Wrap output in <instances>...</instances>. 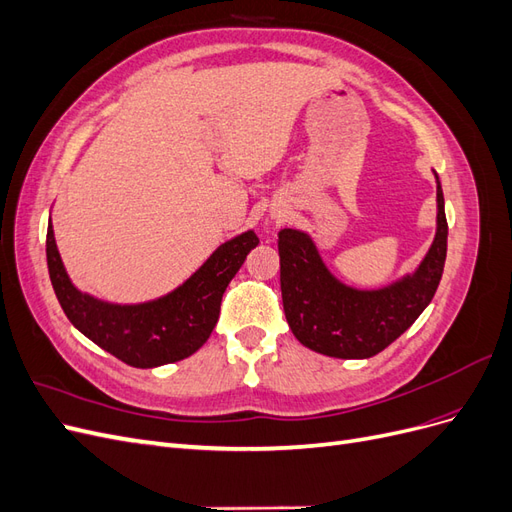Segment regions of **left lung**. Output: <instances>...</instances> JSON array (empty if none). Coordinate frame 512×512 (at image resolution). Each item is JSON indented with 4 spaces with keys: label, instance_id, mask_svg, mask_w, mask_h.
Here are the masks:
<instances>
[{
    "label": "left lung",
    "instance_id": "1",
    "mask_svg": "<svg viewBox=\"0 0 512 512\" xmlns=\"http://www.w3.org/2000/svg\"><path fill=\"white\" fill-rule=\"evenodd\" d=\"M436 175V173H433ZM436 237L414 273L376 290L346 286L324 265L312 237L280 230V284L288 327L299 342L335 359H369L412 327L442 280L448 224L436 175Z\"/></svg>",
    "mask_w": 512,
    "mask_h": 512
}]
</instances>
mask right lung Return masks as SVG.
Listing matches in <instances>:
<instances>
[{
    "mask_svg": "<svg viewBox=\"0 0 512 512\" xmlns=\"http://www.w3.org/2000/svg\"><path fill=\"white\" fill-rule=\"evenodd\" d=\"M258 245L254 230L222 243L188 280L160 299L119 305L76 288L61 262L53 224L46 230V265L68 320L91 342L132 367H160L188 359L220 318L224 290Z\"/></svg>",
    "mask_w": 512,
    "mask_h": 512,
    "instance_id": "add662e5",
    "label": "right lung"
}]
</instances>
